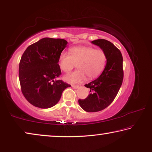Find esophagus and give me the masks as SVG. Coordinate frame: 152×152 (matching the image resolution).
<instances>
[{
	"instance_id": "1",
	"label": "esophagus",
	"mask_w": 152,
	"mask_h": 152,
	"mask_svg": "<svg viewBox=\"0 0 152 152\" xmlns=\"http://www.w3.org/2000/svg\"><path fill=\"white\" fill-rule=\"evenodd\" d=\"M79 87V86H77V85H72V88L73 89H77Z\"/></svg>"
}]
</instances>
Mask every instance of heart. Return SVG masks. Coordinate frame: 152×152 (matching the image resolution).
Listing matches in <instances>:
<instances>
[{
	"label": "heart",
	"mask_w": 152,
	"mask_h": 152,
	"mask_svg": "<svg viewBox=\"0 0 152 152\" xmlns=\"http://www.w3.org/2000/svg\"><path fill=\"white\" fill-rule=\"evenodd\" d=\"M69 52L70 53L63 52L58 58L60 68L65 73L70 72L77 63L79 69L64 77V80L69 83H80L85 80L87 76L89 79L95 78L105 68L107 57L102 50L80 46L72 47Z\"/></svg>",
	"instance_id": "b5f03b06"
}]
</instances>
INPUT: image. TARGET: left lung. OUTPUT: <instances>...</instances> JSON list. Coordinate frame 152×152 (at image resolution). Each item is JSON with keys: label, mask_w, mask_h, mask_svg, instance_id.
I'll return each instance as SVG.
<instances>
[{"label": "left lung", "mask_w": 152, "mask_h": 152, "mask_svg": "<svg viewBox=\"0 0 152 152\" xmlns=\"http://www.w3.org/2000/svg\"><path fill=\"white\" fill-rule=\"evenodd\" d=\"M91 43L106 53V64L98 78L85 85L90 90L88 96L78 102L85 111L95 113L108 107L117 95L123 80V56L121 51L106 39H98Z\"/></svg>", "instance_id": "1"}]
</instances>
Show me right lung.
Returning <instances> with one entry per match:
<instances>
[{
	"label": "right lung",
	"mask_w": 152,
	"mask_h": 152,
	"mask_svg": "<svg viewBox=\"0 0 152 152\" xmlns=\"http://www.w3.org/2000/svg\"><path fill=\"white\" fill-rule=\"evenodd\" d=\"M67 44L64 39L44 38L29 46L22 55L19 66L21 91L34 106L51 108L71 87L58 79L61 74L58 58Z\"/></svg>",
	"instance_id": "right-lung-1"
}]
</instances>
